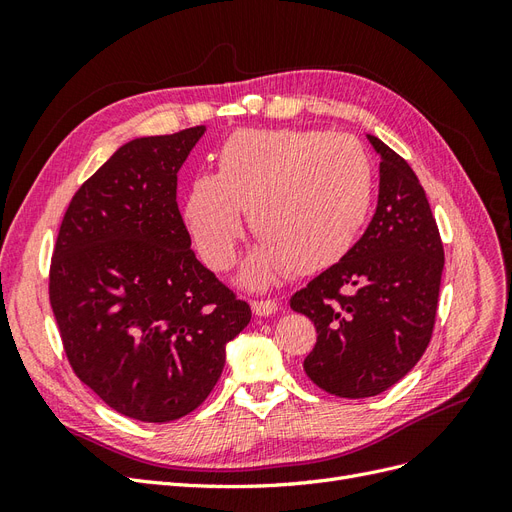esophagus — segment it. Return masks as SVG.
<instances>
[{"label":"esophagus","instance_id":"obj_1","mask_svg":"<svg viewBox=\"0 0 512 512\" xmlns=\"http://www.w3.org/2000/svg\"><path fill=\"white\" fill-rule=\"evenodd\" d=\"M252 312L256 316H273L277 312V301H273V299L252 301Z\"/></svg>","mask_w":512,"mask_h":512}]
</instances>
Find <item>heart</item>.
Masks as SVG:
<instances>
[{
	"label": "heart",
	"mask_w": 512,
	"mask_h": 512,
	"mask_svg": "<svg viewBox=\"0 0 512 512\" xmlns=\"http://www.w3.org/2000/svg\"><path fill=\"white\" fill-rule=\"evenodd\" d=\"M215 175L192 179L183 218L211 269L235 262L241 209L260 237L241 280L262 288L284 275L322 271L342 260L374 203V168L348 134L243 128L215 153Z\"/></svg>",
	"instance_id": "obj_1"
}]
</instances>
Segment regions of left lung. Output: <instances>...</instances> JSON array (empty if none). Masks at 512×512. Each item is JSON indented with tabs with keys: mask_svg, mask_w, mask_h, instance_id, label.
Wrapping results in <instances>:
<instances>
[{
	"mask_svg": "<svg viewBox=\"0 0 512 512\" xmlns=\"http://www.w3.org/2000/svg\"><path fill=\"white\" fill-rule=\"evenodd\" d=\"M380 156L378 207L365 235L290 307L314 322L303 361L322 391L361 399L391 389L421 359L436 322L444 250L423 185L408 162L367 134Z\"/></svg>",
	"mask_w": 512,
	"mask_h": 512,
	"instance_id": "1",
	"label": "left lung"
}]
</instances>
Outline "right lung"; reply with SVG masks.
<instances>
[{"instance_id": "add662e5", "label": "right lung", "mask_w": 512, "mask_h": 512, "mask_svg": "<svg viewBox=\"0 0 512 512\" xmlns=\"http://www.w3.org/2000/svg\"><path fill=\"white\" fill-rule=\"evenodd\" d=\"M205 126L121 145L61 222L49 297L68 361L106 406L145 423L196 410L252 318L190 250L177 173Z\"/></svg>"}]
</instances>
